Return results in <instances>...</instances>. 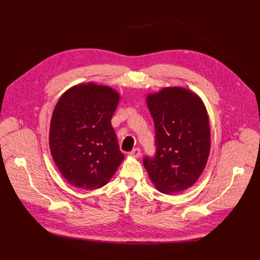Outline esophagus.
Instances as JSON below:
<instances>
[{"label": "esophagus", "mask_w": 260, "mask_h": 260, "mask_svg": "<svg viewBox=\"0 0 260 260\" xmlns=\"http://www.w3.org/2000/svg\"><path fill=\"white\" fill-rule=\"evenodd\" d=\"M129 155H132L133 157L138 158V157H140V155H141V151H140V149H139L138 147H136V148H134L133 151L129 153Z\"/></svg>", "instance_id": "esophagus-1"}]
</instances>
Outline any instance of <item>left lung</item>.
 <instances>
[{
	"instance_id": "left-lung-1",
	"label": "left lung",
	"mask_w": 260,
	"mask_h": 260,
	"mask_svg": "<svg viewBox=\"0 0 260 260\" xmlns=\"http://www.w3.org/2000/svg\"><path fill=\"white\" fill-rule=\"evenodd\" d=\"M155 124L154 157L143 166L154 185L165 194L192 186L206 168L211 147L207 109L197 94L182 87H166L147 95Z\"/></svg>"
}]
</instances>
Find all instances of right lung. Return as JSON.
<instances>
[{
  "mask_svg": "<svg viewBox=\"0 0 260 260\" xmlns=\"http://www.w3.org/2000/svg\"><path fill=\"white\" fill-rule=\"evenodd\" d=\"M119 99L115 89L93 83L74 86L59 99L51 117L49 146L70 184L102 187L124 159L111 122Z\"/></svg>",
  "mask_w": 260,
  "mask_h": 260,
  "instance_id": "obj_1",
  "label": "right lung"
}]
</instances>
